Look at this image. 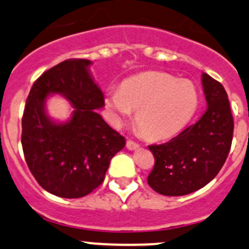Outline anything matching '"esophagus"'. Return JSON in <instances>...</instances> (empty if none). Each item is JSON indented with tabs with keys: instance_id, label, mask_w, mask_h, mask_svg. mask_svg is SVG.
Wrapping results in <instances>:
<instances>
[{
	"instance_id": "34e87169",
	"label": "esophagus",
	"mask_w": 249,
	"mask_h": 249,
	"mask_svg": "<svg viewBox=\"0 0 249 249\" xmlns=\"http://www.w3.org/2000/svg\"><path fill=\"white\" fill-rule=\"evenodd\" d=\"M126 147H127V149H130V150H135V149H137V148L140 147V144L137 142H135V141H132V140H129L126 142Z\"/></svg>"
}]
</instances>
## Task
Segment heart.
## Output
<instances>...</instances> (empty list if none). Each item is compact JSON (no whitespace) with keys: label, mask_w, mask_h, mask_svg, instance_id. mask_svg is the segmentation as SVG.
Returning <instances> with one entry per match:
<instances>
[{"label":"heart","mask_w":249,"mask_h":249,"mask_svg":"<svg viewBox=\"0 0 249 249\" xmlns=\"http://www.w3.org/2000/svg\"><path fill=\"white\" fill-rule=\"evenodd\" d=\"M105 104L117 119L136 112L135 123L152 141L177 135L195 114L199 105L192 82L162 72H148L125 80L119 90L108 91Z\"/></svg>","instance_id":"heart-1"}]
</instances>
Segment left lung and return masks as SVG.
I'll use <instances>...</instances> for the list:
<instances>
[{"mask_svg":"<svg viewBox=\"0 0 249 249\" xmlns=\"http://www.w3.org/2000/svg\"><path fill=\"white\" fill-rule=\"evenodd\" d=\"M202 87L208 105L202 117L169 142L148 145L155 159L148 184L161 195L180 196L205 187L230 152L233 119L227 91L207 73Z\"/></svg>","mask_w":249,"mask_h":249,"instance_id":"1","label":"left lung"}]
</instances>
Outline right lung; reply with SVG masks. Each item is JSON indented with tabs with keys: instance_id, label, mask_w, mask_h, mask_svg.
Segmentation results:
<instances>
[{
	"instance_id": "right-lung-1",
	"label": "right lung",
	"mask_w": 249,
	"mask_h": 249,
	"mask_svg": "<svg viewBox=\"0 0 249 249\" xmlns=\"http://www.w3.org/2000/svg\"><path fill=\"white\" fill-rule=\"evenodd\" d=\"M91 62L69 59L36 79L21 119L24 157L35 179L60 197L77 199L105 179L110 159L125 145L124 136L97 113L105 96L89 73ZM49 93L65 96L75 107L67 123L52 122L44 110Z\"/></svg>"
}]
</instances>
